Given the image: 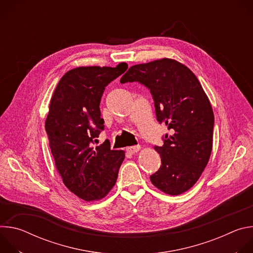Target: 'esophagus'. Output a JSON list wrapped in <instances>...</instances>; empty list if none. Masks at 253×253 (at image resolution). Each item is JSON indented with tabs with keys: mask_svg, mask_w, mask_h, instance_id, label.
<instances>
[{
	"mask_svg": "<svg viewBox=\"0 0 253 253\" xmlns=\"http://www.w3.org/2000/svg\"><path fill=\"white\" fill-rule=\"evenodd\" d=\"M140 145H136V146H130V147H127L126 148V150H127V152H129V153H131V154H133V153H136V152H138L139 150H140Z\"/></svg>",
	"mask_w": 253,
	"mask_h": 253,
	"instance_id": "obj_1",
	"label": "esophagus"
}]
</instances>
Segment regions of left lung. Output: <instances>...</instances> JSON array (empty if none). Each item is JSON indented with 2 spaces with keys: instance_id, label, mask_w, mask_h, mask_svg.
Returning a JSON list of instances; mask_svg holds the SVG:
<instances>
[{
  "instance_id": "left-lung-1",
  "label": "left lung",
  "mask_w": 253,
  "mask_h": 253,
  "mask_svg": "<svg viewBox=\"0 0 253 253\" xmlns=\"http://www.w3.org/2000/svg\"><path fill=\"white\" fill-rule=\"evenodd\" d=\"M138 82L150 90L157 121L171 131L155 146L161 167L150 176L154 186L170 195L190 189L212 151L214 115L207 95L192 71L172 59L132 66L120 83Z\"/></svg>"
}]
</instances>
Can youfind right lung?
<instances>
[{
	"mask_svg": "<svg viewBox=\"0 0 253 253\" xmlns=\"http://www.w3.org/2000/svg\"><path fill=\"white\" fill-rule=\"evenodd\" d=\"M112 67H78L68 71L51 98L45 127L56 168L66 187L85 201L99 200L113 188L124 151L106 143L97 147L104 130L100 101L105 87L127 70Z\"/></svg>",
	"mask_w": 253,
	"mask_h": 253,
	"instance_id": "1",
	"label": "right lung"
}]
</instances>
